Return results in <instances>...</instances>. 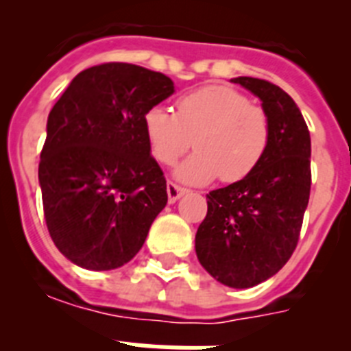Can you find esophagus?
Here are the masks:
<instances>
[{
  "instance_id": "34e87169",
  "label": "esophagus",
  "mask_w": 351,
  "mask_h": 351,
  "mask_svg": "<svg viewBox=\"0 0 351 351\" xmlns=\"http://www.w3.org/2000/svg\"><path fill=\"white\" fill-rule=\"evenodd\" d=\"M167 193H169V202L173 204L176 200H179V198L186 193V190L184 188H181V186L176 184V182L169 181V184H167Z\"/></svg>"
}]
</instances>
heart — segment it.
Masks as SVG:
<instances>
[{"mask_svg":"<svg viewBox=\"0 0 351 351\" xmlns=\"http://www.w3.org/2000/svg\"><path fill=\"white\" fill-rule=\"evenodd\" d=\"M144 133L154 160L173 165L191 147L176 170L186 184H206L219 178L237 182L247 178L267 153L271 119L244 93L228 86H207L186 93L176 101V112L154 105L144 114Z\"/></svg>","mask_w":351,"mask_h":351,"instance_id":"heart-1","label":"heart"}]
</instances>
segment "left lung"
Listing matches in <instances>:
<instances>
[{
    "mask_svg": "<svg viewBox=\"0 0 351 351\" xmlns=\"http://www.w3.org/2000/svg\"><path fill=\"white\" fill-rule=\"evenodd\" d=\"M232 82L262 100L271 142L247 178L207 195L195 250L214 280L251 288L280 271L299 243L311 190V137L299 107L280 86L253 77Z\"/></svg>",
    "mask_w": 351,
    "mask_h": 351,
    "instance_id": "obj_1",
    "label": "left lung"
}]
</instances>
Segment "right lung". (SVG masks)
<instances>
[{
    "instance_id": "1",
    "label": "right lung",
    "mask_w": 351,
    "mask_h": 351,
    "mask_svg": "<svg viewBox=\"0 0 351 351\" xmlns=\"http://www.w3.org/2000/svg\"><path fill=\"white\" fill-rule=\"evenodd\" d=\"M172 93L160 71L104 63L80 71L52 107L38 165L43 216L56 247L79 267L125 265L167 206L144 114Z\"/></svg>"
}]
</instances>
